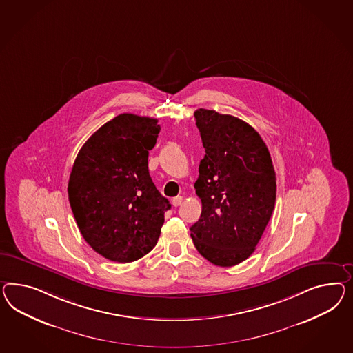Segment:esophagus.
Wrapping results in <instances>:
<instances>
[{
    "label": "esophagus",
    "mask_w": 353,
    "mask_h": 353,
    "mask_svg": "<svg viewBox=\"0 0 353 353\" xmlns=\"http://www.w3.org/2000/svg\"><path fill=\"white\" fill-rule=\"evenodd\" d=\"M182 201H183L182 196H176V198L172 199V204H173V207H180L182 204Z\"/></svg>",
    "instance_id": "obj_1"
}]
</instances>
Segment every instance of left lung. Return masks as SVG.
<instances>
[{
  "label": "left lung",
  "instance_id": "left-lung-1",
  "mask_svg": "<svg viewBox=\"0 0 353 353\" xmlns=\"http://www.w3.org/2000/svg\"><path fill=\"white\" fill-rule=\"evenodd\" d=\"M205 155L194 188L201 214L190 228L195 248L213 265L231 267L254 252L276 201V176L266 143L247 122L198 109Z\"/></svg>",
  "mask_w": 353,
  "mask_h": 353
}]
</instances>
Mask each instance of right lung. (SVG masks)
<instances>
[{
	"label": "right lung",
	"instance_id": "right-lung-1",
	"mask_svg": "<svg viewBox=\"0 0 353 353\" xmlns=\"http://www.w3.org/2000/svg\"><path fill=\"white\" fill-rule=\"evenodd\" d=\"M158 119L117 115L92 134L77 155L68 195L78 229L100 256L119 263L148 254L171 208L148 168Z\"/></svg>",
	"mask_w": 353,
	"mask_h": 353
}]
</instances>
